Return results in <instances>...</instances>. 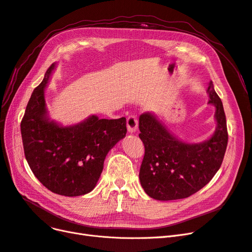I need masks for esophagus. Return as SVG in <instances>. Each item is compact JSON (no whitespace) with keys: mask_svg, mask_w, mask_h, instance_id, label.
Returning a JSON list of instances; mask_svg holds the SVG:
<instances>
[{"mask_svg":"<svg viewBox=\"0 0 252 252\" xmlns=\"http://www.w3.org/2000/svg\"><path fill=\"white\" fill-rule=\"evenodd\" d=\"M126 127H127V132L129 134L136 133V130L138 128V118L135 115H130L127 117Z\"/></svg>","mask_w":252,"mask_h":252,"instance_id":"esophagus-1","label":"esophagus"}]
</instances>
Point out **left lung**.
<instances>
[{
  "label": "left lung",
  "mask_w": 252,
  "mask_h": 252,
  "mask_svg": "<svg viewBox=\"0 0 252 252\" xmlns=\"http://www.w3.org/2000/svg\"><path fill=\"white\" fill-rule=\"evenodd\" d=\"M208 104L215 107L216 126L212 136L189 143L175 136L153 112L139 117V137L145 146L140 168L142 188L150 198L174 201L189 198L203 189L220 170L227 145L222 102L212 81L207 87Z\"/></svg>",
  "instance_id": "1"
}]
</instances>
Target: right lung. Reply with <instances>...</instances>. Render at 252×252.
Listing matches in <instances>:
<instances>
[{"instance_id": "1", "label": "right lung", "mask_w": 252, "mask_h": 252, "mask_svg": "<svg viewBox=\"0 0 252 252\" xmlns=\"http://www.w3.org/2000/svg\"><path fill=\"white\" fill-rule=\"evenodd\" d=\"M50 65L32 92L20 130L26 159L37 179L50 191L65 196L91 192L99 181L104 160L126 134V119L87 116L63 126L50 118L45 91L57 68Z\"/></svg>"}]
</instances>
